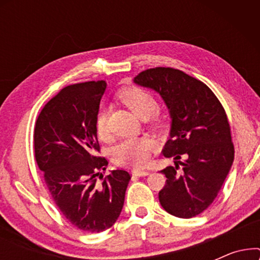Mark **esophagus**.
I'll list each match as a JSON object with an SVG mask.
<instances>
[{"label": "esophagus", "mask_w": 260, "mask_h": 260, "mask_svg": "<svg viewBox=\"0 0 260 260\" xmlns=\"http://www.w3.org/2000/svg\"><path fill=\"white\" fill-rule=\"evenodd\" d=\"M149 172H145V170H133V175L134 176H140V177H143V176H148L149 175Z\"/></svg>", "instance_id": "obj_1"}]
</instances>
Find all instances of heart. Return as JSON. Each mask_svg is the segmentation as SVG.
Instances as JSON below:
<instances>
[{"label": "heart", "mask_w": 260, "mask_h": 260, "mask_svg": "<svg viewBox=\"0 0 260 260\" xmlns=\"http://www.w3.org/2000/svg\"><path fill=\"white\" fill-rule=\"evenodd\" d=\"M119 99L140 118L150 117L157 109V102L154 95L140 87H126L119 92ZM109 110L102 108L95 117V130L101 138H106ZM155 143L147 137L126 138L116 145L112 150V158L117 165L141 168L147 165Z\"/></svg>", "instance_id": "1"}]
</instances>
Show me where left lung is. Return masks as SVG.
Listing matches in <instances>:
<instances>
[{"label": "left lung", "instance_id": "1", "mask_svg": "<svg viewBox=\"0 0 260 260\" xmlns=\"http://www.w3.org/2000/svg\"><path fill=\"white\" fill-rule=\"evenodd\" d=\"M134 83L161 95L169 111L170 135L162 152L186 158L161 170L167 177L159 204L169 214L189 219L214 201L234 159L225 110L211 88L182 71L170 67L145 70Z\"/></svg>", "mask_w": 260, "mask_h": 260}]
</instances>
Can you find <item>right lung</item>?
<instances>
[{"label": "right lung", "mask_w": 260, "mask_h": 260, "mask_svg": "<svg viewBox=\"0 0 260 260\" xmlns=\"http://www.w3.org/2000/svg\"><path fill=\"white\" fill-rule=\"evenodd\" d=\"M105 88L104 80L62 88L42 109L34 129L35 159L53 201L73 226L91 233L117 221L131 179L119 169L103 176L108 161L97 155L95 117Z\"/></svg>", "instance_id": "add662e5"}]
</instances>
